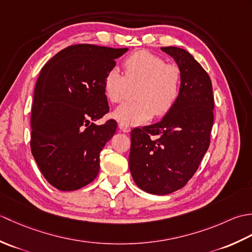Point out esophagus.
<instances>
[{
    "instance_id": "1",
    "label": "esophagus",
    "mask_w": 252,
    "mask_h": 252,
    "mask_svg": "<svg viewBox=\"0 0 252 252\" xmlns=\"http://www.w3.org/2000/svg\"><path fill=\"white\" fill-rule=\"evenodd\" d=\"M119 129H120L122 132H125V133H129V132L131 131L130 126H127L122 125V123H119Z\"/></svg>"
}]
</instances>
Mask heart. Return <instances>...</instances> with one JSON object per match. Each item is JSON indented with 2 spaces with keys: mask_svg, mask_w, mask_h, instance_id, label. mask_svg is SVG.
Returning a JSON list of instances; mask_svg holds the SVG:
<instances>
[{
  "mask_svg": "<svg viewBox=\"0 0 252 252\" xmlns=\"http://www.w3.org/2000/svg\"><path fill=\"white\" fill-rule=\"evenodd\" d=\"M125 77L117 68L104 79V92L111 103H119L130 88H136L135 103L123 104L112 118L125 126H140L172 108L179 95L180 70L172 63L147 51L133 53L123 63Z\"/></svg>",
  "mask_w": 252,
  "mask_h": 252,
  "instance_id": "1",
  "label": "heart"
}]
</instances>
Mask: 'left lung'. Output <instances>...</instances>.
Here are the masks:
<instances>
[{
  "mask_svg": "<svg viewBox=\"0 0 252 252\" xmlns=\"http://www.w3.org/2000/svg\"><path fill=\"white\" fill-rule=\"evenodd\" d=\"M180 70L174 105L161 120L131 132L129 168L135 184L154 195L182 189L199 167L210 144L215 99L205 69L189 52L161 47Z\"/></svg>",
  "mask_w": 252,
  "mask_h": 252,
  "instance_id": "8db88e82",
  "label": "left lung"
}]
</instances>
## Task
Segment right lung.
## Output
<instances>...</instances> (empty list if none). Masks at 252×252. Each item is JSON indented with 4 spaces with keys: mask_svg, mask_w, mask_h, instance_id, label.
I'll list each match as a JSON object with an SVG mask.
<instances>
[{
    "mask_svg": "<svg viewBox=\"0 0 252 252\" xmlns=\"http://www.w3.org/2000/svg\"><path fill=\"white\" fill-rule=\"evenodd\" d=\"M129 49L77 44L52 57L35 84L31 152L49 183L63 191L90 184L117 122L96 125L109 111L104 79Z\"/></svg>",
    "mask_w": 252,
    "mask_h": 252,
    "instance_id": "obj_1",
    "label": "right lung"
}]
</instances>
